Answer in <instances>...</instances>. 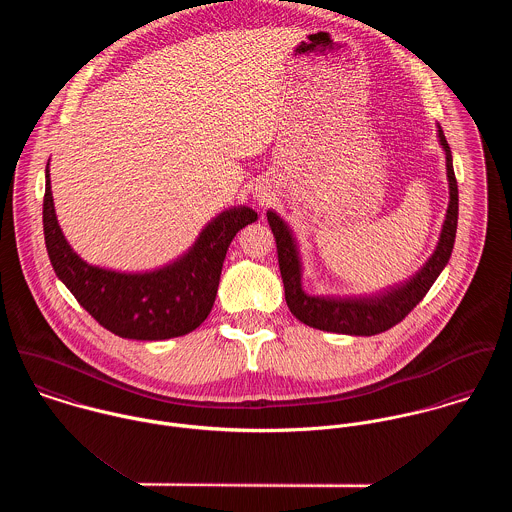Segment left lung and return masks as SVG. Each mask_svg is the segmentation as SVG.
<instances>
[{"instance_id": "8db88e82", "label": "left lung", "mask_w": 512, "mask_h": 512, "mask_svg": "<svg viewBox=\"0 0 512 512\" xmlns=\"http://www.w3.org/2000/svg\"><path fill=\"white\" fill-rule=\"evenodd\" d=\"M439 146L445 153V169H447V185H449V205L445 220L441 224L438 246L428 262L406 282L396 286H388L376 293L365 295H311L301 286L303 278V262L299 254L297 240L286 220L276 211H268L266 217L272 226L278 246V262L286 290V303L293 315L321 331L343 333V335H361L370 337L382 331H388L396 323H400L428 293L438 280L441 270L449 262L455 232H457V215H459V195L457 181L453 173L451 149L443 136L438 124Z\"/></svg>"}]
</instances>
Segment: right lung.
I'll return each mask as SVG.
<instances>
[{"label": "right lung", "instance_id": "1", "mask_svg": "<svg viewBox=\"0 0 512 512\" xmlns=\"http://www.w3.org/2000/svg\"><path fill=\"white\" fill-rule=\"evenodd\" d=\"M254 220L258 213L250 207H230L173 262L146 272L110 270L88 264L74 252L55 213L49 163L45 169L43 230L53 270L76 301L122 339L163 341L197 329L213 309L232 238Z\"/></svg>", "mask_w": 512, "mask_h": 512}]
</instances>
